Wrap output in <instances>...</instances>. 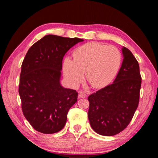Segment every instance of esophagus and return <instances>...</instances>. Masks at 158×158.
Segmentation results:
<instances>
[{"instance_id":"esophagus-1","label":"esophagus","mask_w":158,"mask_h":158,"mask_svg":"<svg viewBox=\"0 0 158 158\" xmlns=\"http://www.w3.org/2000/svg\"><path fill=\"white\" fill-rule=\"evenodd\" d=\"M79 98H85L86 97V93H85L84 91L81 90V91H80L79 93Z\"/></svg>"}]
</instances>
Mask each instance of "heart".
I'll list each match as a JSON object with an SVG mask.
<instances>
[{
    "instance_id": "1",
    "label": "heart",
    "mask_w": 158,
    "mask_h": 158,
    "mask_svg": "<svg viewBox=\"0 0 158 158\" xmlns=\"http://www.w3.org/2000/svg\"><path fill=\"white\" fill-rule=\"evenodd\" d=\"M74 58L66 57L63 61V73L73 86H77L84 78L95 88L109 84L118 72L122 61L120 51L114 46L90 42L75 50Z\"/></svg>"
}]
</instances>
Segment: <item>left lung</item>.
Segmentation results:
<instances>
[{"instance_id":"8db88e82","label":"left lung","mask_w":158,"mask_h":158,"mask_svg":"<svg viewBox=\"0 0 158 158\" xmlns=\"http://www.w3.org/2000/svg\"><path fill=\"white\" fill-rule=\"evenodd\" d=\"M122 52L124 58L114 81L88 97L90 126L103 136H114L124 130L139 102V65L129 49L124 47Z\"/></svg>"}]
</instances>
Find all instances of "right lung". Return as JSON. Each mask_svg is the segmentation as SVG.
I'll return each mask as SVG.
<instances>
[{"mask_svg": "<svg viewBox=\"0 0 158 158\" xmlns=\"http://www.w3.org/2000/svg\"><path fill=\"white\" fill-rule=\"evenodd\" d=\"M78 37L47 35L32 45L21 65L19 93L23 116L35 130L53 134L65 126L69 109L77 101L75 90L60 84L63 58Z\"/></svg>", "mask_w": 158, "mask_h": 158, "instance_id": "obj_1", "label": "right lung"}]
</instances>
